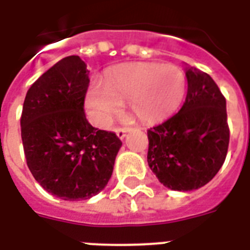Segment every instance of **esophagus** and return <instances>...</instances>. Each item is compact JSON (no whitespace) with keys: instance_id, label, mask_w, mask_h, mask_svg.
<instances>
[{"instance_id":"1","label":"esophagus","mask_w":250,"mask_h":250,"mask_svg":"<svg viewBox=\"0 0 250 250\" xmlns=\"http://www.w3.org/2000/svg\"><path fill=\"white\" fill-rule=\"evenodd\" d=\"M127 131H128L127 128H117V129H115V132H117V135H118V137H119V139H123V137L125 136Z\"/></svg>"}]
</instances>
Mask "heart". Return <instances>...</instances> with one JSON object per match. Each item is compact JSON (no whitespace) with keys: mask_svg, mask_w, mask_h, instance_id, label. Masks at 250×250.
<instances>
[{"mask_svg":"<svg viewBox=\"0 0 250 250\" xmlns=\"http://www.w3.org/2000/svg\"><path fill=\"white\" fill-rule=\"evenodd\" d=\"M186 89V74L176 64H122L106 75L104 84L89 86L85 105L98 127H107L122 111V102L127 101L141 122L153 123L179 109Z\"/></svg>","mask_w":250,"mask_h":250,"instance_id":"1","label":"heart"}]
</instances>
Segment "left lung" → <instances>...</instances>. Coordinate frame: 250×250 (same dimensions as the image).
I'll list each match as a JSON object with an SVG mask.
<instances>
[{
  "instance_id": "obj_1",
  "label": "left lung",
  "mask_w": 250,
  "mask_h": 250,
  "mask_svg": "<svg viewBox=\"0 0 250 250\" xmlns=\"http://www.w3.org/2000/svg\"><path fill=\"white\" fill-rule=\"evenodd\" d=\"M186 101L178 113L148 129V165L174 190L201 188L217 175L227 156L229 128L226 98L206 72L186 68Z\"/></svg>"
}]
</instances>
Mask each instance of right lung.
I'll return each instance as SVG.
<instances>
[{
    "label": "right lung",
    "instance_id": "obj_1",
    "mask_svg": "<svg viewBox=\"0 0 250 250\" xmlns=\"http://www.w3.org/2000/svg\"><path fill=\"white\" fill-rule=\"evenodd\" d=\"M88 72L79 56L57 62L31 85L21 117L29 171L46 192L66 201L100 193L122 146L115 132L86 121Z\"/></svg>",
    "mask_w": 250,
    "mask_h": 250
}]
</instances>
